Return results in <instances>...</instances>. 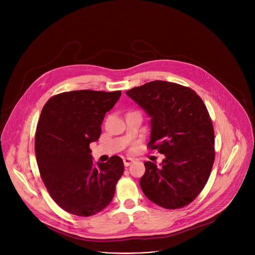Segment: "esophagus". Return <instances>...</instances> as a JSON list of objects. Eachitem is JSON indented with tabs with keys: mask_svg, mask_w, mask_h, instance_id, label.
I'll use <instances>...</instances> for the list:
<instances>
[{
	"mask_svg": "<svg viewBox=\"0 0 255 255\" xmlns=\"http://www.w3.org/2000/svg\"><path fill=\"white\" fill-rule=\"evenodd\" d=\"M133 161H134V159L131 158V157H126V158L123 159V162H124L125 166H129Z\"/></svg>",
	"mask_w": 255,
	"mask_h": 255,
	"instance_id": "esophagus-1",
	"label": "esophagus"
}]
</instances>
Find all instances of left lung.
Instances as JSON below:
<instances>
[{
  "instance_id": "1",
  "label": "left lung",
  "mask_w": 255,
  "mask_h": 255,
  "mask_svg": "<svg viewBox=\"0 0 255 255\" xmlns=\"http://www.w3.org/2000/svg\"><path fill=\"white\" fill-rule=\"evenodd\" d=\"M126 94L151 118L147 146L165 155L160 166L144 162L142 192L165 209L189 205L207 184L215 160L214 128L204 102L192 89L164 81Z\"/></svg>"
}]
</instances>
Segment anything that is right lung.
Returning <instances> with one entry per match:
<instances>
[{
	"label": "right lung",
	"mask_w": 255,
	"mask_h": 255,
	"mask_svg": "<svg viewBox=\"0 0 255 255\" xmlns=\"http://www.w3.org/2000/svg\"><path fill=\"white\" fill-rule=\"evenodd\" d=\"M121 91L81 90L51 97L36 128L35 154L40 176L53 201L64 211L88 217L112 201L124 172L121 157L93 162L90 143L100 138L105 114Z\"/></svg>",
	"instance_id": "obj_1"
}]
</instances>
